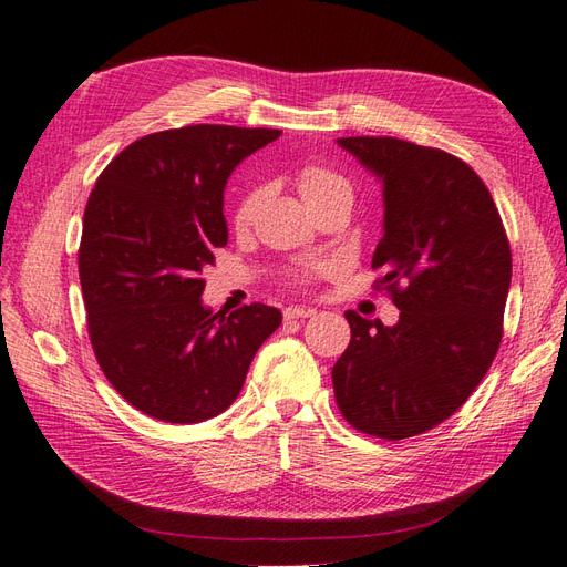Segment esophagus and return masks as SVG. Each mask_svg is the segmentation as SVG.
Here are the masks:
<instances>
[{"mask_svg":"<svg viewBox=\"0 0 567 567\" xmlns=\"http://www.w3.org/2000/svg\"><path fill=\"white\" fill-rule=\"evenodd\" d=\"M312 315H315V310H310V308H286L284 310L286 319H305V317H312Z\"/></svg>","mask_w":567,"mask_h":567,"instance_id":"esophagus-1","label":"esophagus"}]
</instances>
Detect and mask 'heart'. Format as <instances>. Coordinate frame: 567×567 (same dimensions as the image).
<instances>
[{
	"mask_svg": "<svg viewBox=\"0 0 567 567\" xmlns=\"http://www.w3.org/2000/svg\"><path fill=\"white\" fill-rule=\"evenodd\" d=\"M296 186L305 205L310 209L331 200H339V197L353 200V188H350V183L339 172H333L331 166H324V164L300 166L296 174ZM265 195H267L265 183H257V186H250L246 193H243V197L234 209V226L238 231H246V228L255 221L259 207L265 203ZM324 271H327L324 265H305L293 271V277L298 281H315Z\"/></svg>",
	"mask_w": 567,
	"mask_h": 567,
	"instance_id": "obj_1",
	"label": "heart"
}]
</instances>
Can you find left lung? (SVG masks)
<instances>
[{
	"label": "left lung",
	"mask_w": 567,
	"mask_h": 567,
	"mask_svg": "<svg viewBox=\"0 0 567 567\" xmlns=\"http://www.w3.org/2000/svg\"><path fill=\"white\" fill-rule=\"evenodd\" d=\"M384 181L372 269L401 310L395 327L348 310L350 343L331 379L358 432L401 441L449 420L492 367L511 288V243L470 164L391 135L339 137Z\"/></svg>",
	"instance_id": "1"
}]
</instances>
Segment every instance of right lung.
Instances as JSON below:
<instances>
[{
  "instance_id": "obj_1",
  "label": "right lung",
  "mask_w": 567,
  "mask_h": 567,
  "mask_svg": "<svg viewBox=\"0 0 567 567\" xmlns=\"http://www.w3.org/2000/svg\"><path fill=\"white\" fill-rule=\"evenodd\" d=\"M281 131L197 124L150 133L106 164L87 197L79 274L87 336L110 384L172 424L217 417L281 312L207 310L203 269L228 240L224 186Z\"/></svg>"
}]
</instances>
